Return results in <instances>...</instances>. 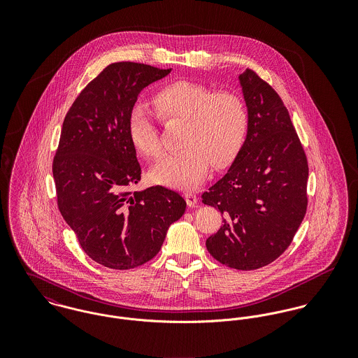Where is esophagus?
Segmentation results:
<instances>
[{
    "label": "esophagus",
    "instance_id": "1",
    "mask_svg": "<svg viewBox=\"0 0 358 358\" xmlns=\"http://www.w3.org/2000/svg\"><path fill=\"white\" fill-rule=\"evenodd\" d=\"M185 200L189 206H194L197 204V194L193 192H186L185 193Z\"/></svg>",
    "mask_w": 358,
    "mask_h": 358
}]
</instances>
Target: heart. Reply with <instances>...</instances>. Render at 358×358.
Masks as SVG:
<instances>
[{"mask_svg":"<svg viewBox=\"0 0 358 358\" xmlns=\"http://www.w3.org/2000/svg\"><path fill=\"white\" fill-rule=\"evenodd\" d=\"M158 118L165 122L183 121L180 152L164 157L153 168L155 182L171 187H194L209 166H227L241 150L250 125L244 99L229 91L190 81H176L158 90L153 98ZM132 145L148 158H158L162 143L152 113L136 104L128 117Z\"/></svg>","mask_w":358,"mask_h":358,"instance_id":"heart-1","label":"heart"}]
</instances>
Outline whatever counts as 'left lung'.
Listing matches in <instances>:
<instances>
[{"label": "left lung", "instance_id": "left-lung-1", "mask_svg": "<svg viewBox=\"0 0 358 358\" xmlns=\"http://www.w3.org/2000/svg\"><path fill=\"white\" fill-rule=\"evenodd\" d=\"M248 107L247 139L203 203L223 215L206 250L222 264L256 270L291 245L307 209L308 165L278 94L248 69L240 76Z\"/></svg>", "mask_w": 358, "mask_h": 358}]
</instances>
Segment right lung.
<instances>
[{
	"label": "right lung",
	"instance_id": "add662e5",
	"mask_svg": "<svg viewBox=\"0 0 358 358\" xmlns=\"http://www.w3.org/2000/svg\"><path fill=\"white\" fill-rule=\"evenodd\" d=\"M172 69L111 63L67 111L52 162L57 208L84 252L114 270L145 264L161 250L186 201L153 186L132 193L142 168L128 134L139 92Z\"/></svg>",
	"mask_w": 358,
	"mask_h": 358
}]
</instances>
